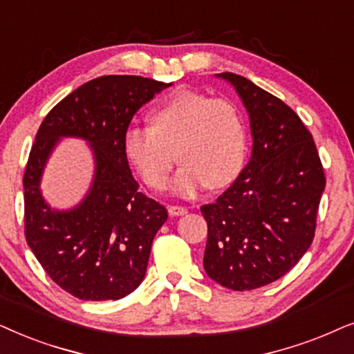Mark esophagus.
I'll use <instances>...</instances> for the list:
<instances>
[{"instance_id":"obj_1","label":"esophagus","mask_w":354,"mask_h":354,"mask_svg":"<svg viewBox=\"0 0 354 354\" xmlns=\"http://www.w3.org/2000/svg\"><path fill=\"white\" fill-rule=\"evenodd\" d=\"M168 214L171 216H180V215H186L187 209L183 205H169L168 207Z\"/></svg>"}]
</instances>
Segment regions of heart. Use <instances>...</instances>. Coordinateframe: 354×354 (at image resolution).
Returning <instances> with one entry per match:
<instances>
[{"label": "heart", "instance_id": "1", "mask_svg": "<svg viewBox=\"0 0 354 354\" xmlns=\"http://www.w3.org/2000/svg\"><path fill=\"white\" fill-rule=\"evenodd\" d=\"M181 158L173 192L199 194L210 185L223 187L236 180L248 152V128L239 108L225 98L180 91L152 113V128L131 126L122 152L150 187L167 189L174 165Z\"/></svg>", "mask_w": 354, "mask_h": 354}]
</instances>
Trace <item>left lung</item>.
Listing matches in <instances>:
<instances>
[{"label": "left lung", "instance_id": "8db88e82", "mask_svg": "<svg viewBox=\"0 0 354 354\" xmlns=\"http://www.w3.org/2000/svg\"><path fill=\"white\" fill-rule=\"evenodd\" d=\"M215 77L241 98L252 152L215 204L201 207L204 268L225 288L249 291L279 280L309 249L325 176L313 136L288 105L243 75Z\"/></svg>", "mask_w": 354, "mask_h": 354}]
</instances>
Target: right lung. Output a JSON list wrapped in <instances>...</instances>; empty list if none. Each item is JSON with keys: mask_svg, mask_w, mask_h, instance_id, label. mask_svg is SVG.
I'll return each instance as SVG.
<instances>
[{"mask_svg": "<svg viewBox=\"0 0 354 354\" xmlns=\"http://www.w3.org/2000/svg\"><path fill=\"white\" fill-rule=\"evenodd\" d=\"M169 86L102 75L64 97L40 124L24 174L26 239L50 279L75 298L116 301L142 283L168 212L139 192L122 138L139 108ZM61 138L87 142L94 158L91 186L69 209L50 206L39 187Z\"/></svg>", "mask_w": 354, "mask_h": 354, "instance_id": "1", "label": "right lung"}]
</instances>
